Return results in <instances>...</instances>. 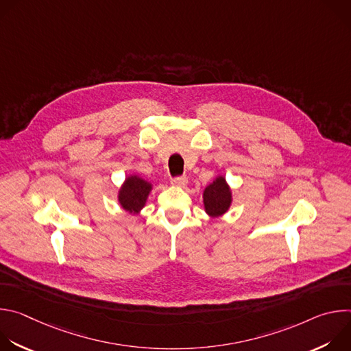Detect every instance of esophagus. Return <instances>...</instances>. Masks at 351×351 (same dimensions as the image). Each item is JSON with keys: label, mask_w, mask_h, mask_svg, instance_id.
Here are the masks:
<instances>
[{"label": "esophagus", "mask_w": 351, "mask_h": 351, "mask_svg": "<svg viewBox=\"0 0 351 351\" xmlns=\"http://www.w3.org/2000/svg\"><path fill=\"white\" fill-rule=\"evenodd\" d=\"M186 183H187V178H186V176H175V178L172 179V184L179 186V187L186 186Z\"/></svg>", "instance_id": "obj_1"}]
</instances>
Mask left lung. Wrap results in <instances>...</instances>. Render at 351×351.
<instances>
[{
	"instance_id": "left-lung-1",
	"label": "left lung",
	"mask_w": 351,
	"mask_h": 351,
	"mask_svg": "<svg viewBox=\"0 0 351 351\" xmlns=\"http://www.w3.org/2000/svg\"><path fill=\"white\" fill-rule=\"evenodd\" d=\"M232 202L230 190L226 184V180L219 176L217 180H214L210 186L204 190V206L206 211L213 215L218 217L228 211Z\"/></svg>"
}]
</instances>
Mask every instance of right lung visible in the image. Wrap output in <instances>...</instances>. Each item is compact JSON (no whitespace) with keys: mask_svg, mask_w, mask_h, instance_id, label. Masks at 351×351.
I'll list each match as a JSON object with an SVG mask.
<instances>
[{"mask_svg":"<svg viewBox=\"0 0 351 351\" xmlns=\"http://www.w3.org/2000/svg\"><path fill=\"white\" fill-rule=\"evenodd\" d=\"M149 190L152 184L148 182L137 176H130L119 191V203L126 211L138 213L144 207Z\"/></svg>","mask_w":351,"mask_h":351,"instance_id":"1","label":"right lung"}]
</instances>
